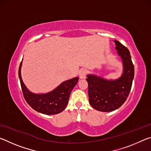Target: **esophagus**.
Listing matches in <instances>:
<instances>
[{
  "label": "esophagus",
  "instance_id": "1",
  "mask_svg": "<svg viewBox=\"0 0 151 151\" xmlns=\"http://www.w3.org/2000/svg\"><path fill=\"white\" fill-rule=\"evenodd\" d=\"M86 74H87V73H86V70L85 69H81L79 72V77L81 78H85Z\"/></svg>",
  "mask_w": 151,
  "mask_h": 151
}]
</instances>
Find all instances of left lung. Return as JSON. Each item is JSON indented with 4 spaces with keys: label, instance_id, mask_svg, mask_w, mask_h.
I'll use <instances>...</instances> for the list:
<instances>
[{
    "label": "left lung",
    "instance_id": "left-lung-1",
    "mask_svg": "<svg viewBox=\"0 0 151 151\" xmlns=\"http://www.w3.org/2000/svg\"><path fill=\"white\" fill-rule=\"evenodd\" d=\"M117 52L122 58L124 72L116 81H106L94 75H87L89 103L102 112H111L122 105L131 91L134 68L128 48L114 40Z\"/></svg>",
    "mask_w": 151,
    "mask_h": 151
}]
</instances>
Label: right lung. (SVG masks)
Returning <instances> with one entry per match:
<instances>
[{
  "mask_svg": "<svg viewBox=\"0 0 151 151\" xmlns=\"http://www.w3.org/2000/svg\"><path fill=\"white\" fill-rule=\"evenodd\" d=\"M21 65L22 61L19 68L20 86L24 98L29 106L37 112L45 114H56L62 112L67 105L70 93L77 83L78 77L63 82L50 93L35 94L29 91L22 82L20 75Z\"/></svg>",
  "mask_w": 151,
  "mask_h": 151,
  "instance_id": "1",
  "label": "right lung"
}]
</instances>
